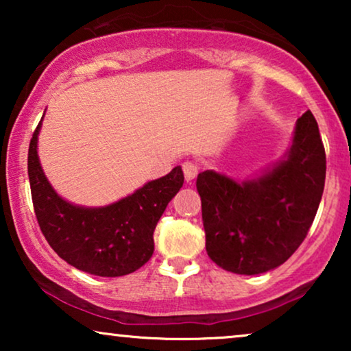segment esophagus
<instances>
[{"label": "esophagus", "mask_w": 351, "mask_h": 351, "mask_svg": "<svg viewBox=\"0 0 351 351\" xmlns=\"http://www.w3.org/2000/svg\"><path fill=\"white\" fill-rule=\"evenodd\" d=\"M182 169H184L185 180H186V182H191V180L195 179L196 176H198V169H199V167L196 166L195 162L186 161V162H184V166H182Z\"/></svg>", "instance_id": "obj_1"}]
</instances>
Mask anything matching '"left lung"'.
I'll return each instance as SVG.
<instances>
[{
	"instance_id": "8db88e82",
	"label": "left lung",
	"mask_w": 351,
	"mask_h": 351,
	"mask_svg": "<svg viewBox=\"0 0 351 351\" xmlns=\"http://www.w3.org/2000/svg\"><path fill=\"white\" fill-rule=\"evenodd\" d=\"M326 179V153L311 112L297 119L285 158L241 182L199 172L206 251L238 275H261L285 263L313 223Z\"/></svg>"
}]
</instances>
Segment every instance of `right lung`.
<instances>
[{"mask_svg":"<svg viewBox=\"0 0 351 351\" xmlns=\"http://www.w3.org/2000/svg\"><path fill=\"white\" fill-rule=\"evenodd\" d=\"M41 121L28 148V179L38 223L49 246L66 263L95 276L114 278L138 270L155 251L158 220L184 185L182 167L147 182L117 203L100 208L71 204L43 172L38 158Z\"/></svg>","mask_w":351,"mask_h":351,"instance_id":"add662e5","label":"right lung"}]
</instances>
